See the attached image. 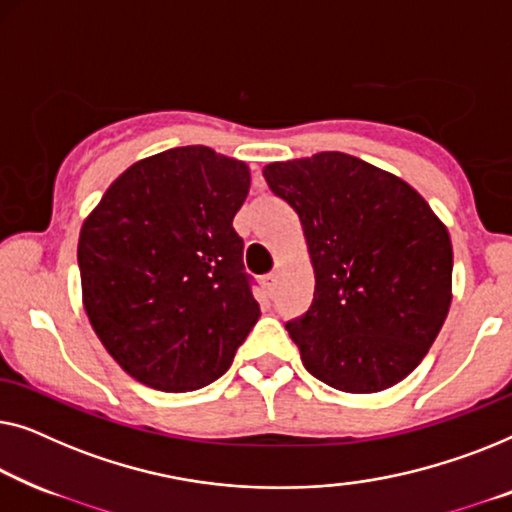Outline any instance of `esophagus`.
<instances>
[{
    "mask_svg": "<svg viewBox=\"0 0 512 512\" xmlns=\"http://www.w3.org/2000/svg\"><path fill=\"white\" fill-rule=\"evenodd\" d=\"M262 283H264V287L269 292H273L276 290V285H278V273L276 271H271V273H266V276L262 278Z\"/></svg>",
    "mask_w": 512,
    "mask_h": 512,
    "instance_id": "34e87169",
    "label": "esophagus"
}]
</instances>
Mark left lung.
<instances>
[{
	"instance_id": "1",
	"label": "left lung",
	"mask_w": 512,
	"mask_h": 512,
	"mask_svg": "<svg viewBox=\"0 0 512 512\" xmlns=\"http://www.w3.org/2000/svg\"><path fill=\"white\" fill-rule=\"evenodd\" d=\"M262 174L297 211L311 255L313 304L285 325L306 371L352 394L401 383L448 318V227L399 176L336 150Z\"/></svg>"
}]
</instances>
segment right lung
<instances>
[{
    "instance_id": "obj_1",
    "label": "right lung",
    "mask_w": 512,
    "mask_h": 512,
    "mask_svg": "<svg viewBox=\"0 0 512 512\" xmlns=\"http://www.w3.org/2000/svg\"><path fill=\"white\" fill-rule=\"evenodd\" d=\"M246 162L183 146L132 164L78 236L83 306L109 355L162 392L199 390L259 320L232 220Z\"/></svg>"
}]
</instances>
